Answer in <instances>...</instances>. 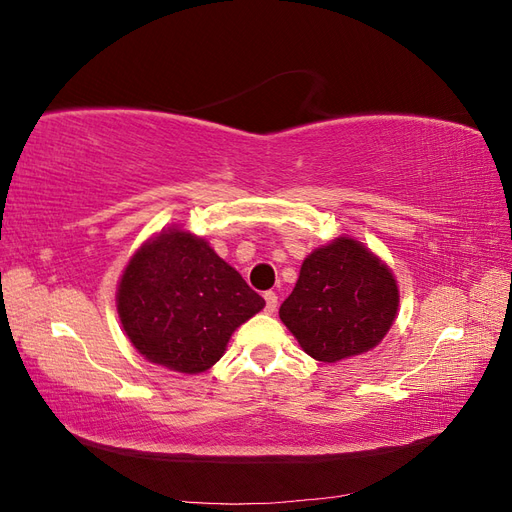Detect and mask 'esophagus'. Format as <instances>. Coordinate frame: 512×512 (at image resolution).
Instances as JSON below:
<instances>
[{"label": "esophagus", "mask_w": 512, "mask_h": 512, "mask_svg": "<svg viewBox=\"0 0 512 512\" xmlns=\"http://www.w3.org/2000/svg\"><path fill=\"white\" fill-rule=\"evenodd\" d=\"M265 309H267V314H273L277 309V294L271 290L265 292Z\"/></svg>", "instance_id": "1"}]
</instances>
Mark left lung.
Returning a JSON list of instances; mask_svg holds the SVG:
<instances>
[{
    "label": "left lung",
    "mask_w": 512,
    "mask_h": 512,
    "mask_svg": "<svg viewBox=\"0 0 512 512\" xmlns=\"http://www.w3.org/2000/svg\"><path fill=\"white\" fill-rule=\"evenodd\" d=\"M397 303L389 267L361 243L339 237L303 260L280 318L309 356L335 363L378 346Z\"/></svg>",
    "instance_id": "left-lung-1"
}]
</instances>
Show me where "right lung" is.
I'll list each match as a JSON object with an SVG mask.
<instances>
[{
    "label": "right lung",
    "instance_id": "obj_1",
    "mask_svg": "<svg viewBox=\"0 0 512 512\" xmlns=\"http://www.w3.org/2000/svg\"><path fill=\"white\" fill-rule=\"evenodd\" d=\"M262 307L265 299L207 241L177 228L132 256L117 292L132 346L181 374L218 363L232 331Z\"/></svg>",
    "mask_w": 512,
    "mask_h": 512
}]
</instances>
